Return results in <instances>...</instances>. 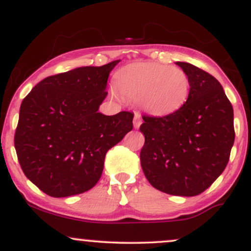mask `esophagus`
Returning <instances> with one entry per match:
<instances>
[{
  "label": "esophagus",
  "mask_w": 251,
  "mask_h": 251,
  "mask_svg": "<svg viewBox=\"0 0 251 251\" xmlns=\"http://www.w3.org/2000/svg\"><path fill=\"white\" fill-rule=\"evenodd\" d=\"M140 125H142V118H140L139 114L135 113L134 119H133V126H134V128H139Z\"/></svg>",
  "instance_id": "34e87169"
}]
</instances>
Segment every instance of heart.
<instances>
[{
    "instance_id": "obj_1",
    "label": "heart",
    "mask_w": 251,
    "mask_h": 251,
    "mask_svg": "<svg viewBox=\"0 0 251 251\" xmlns=\"http://www.w3.org/2000/svg\"><path fill=\"white\" fill-rule=\"evenodd\" d=\"M113 88L124 99L138 101L146 113L165 117L174 114L188 101L190 80L179 67L133 62L117 72Z\"/></svg>"
}]
</instances>
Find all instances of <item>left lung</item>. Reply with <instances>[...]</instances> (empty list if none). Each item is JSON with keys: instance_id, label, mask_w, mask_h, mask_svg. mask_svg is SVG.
I'll return each mask as SVG.
<instances>
[{"instance_id": "left-lung-1", "label": "left lung", "mask_w": 251, "mask_h": 251, "mask_svg": "<svg viewBox=\"0 0 251 251\" xmlns=\"http://www.w3.org/2000/svg\"><path fill=\"white\" fill-rule=\"evenodd\" d=\"M188 101L174 114L144 116V175L165 194L192 197L205 191L229 162L235 140L234 109L218 80L188 62Z\"/></svg>"}]
</instances>
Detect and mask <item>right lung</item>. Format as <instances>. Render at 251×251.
Segmentation results:
<instances>
[{
    "mask_svg": "<svg viewBox=\"0 0 251 251\" xmlns=\"http://www.w3.org/2000/svg\"><path fill=\"white\" fill-rule=\"evenodd\" d=\"M119 60L43 79L20 107L15 150L25 177L51 197L93 188L107 151L133 128V113L105 116L107 79Z\"/></svg>",
    "mask_w": 251,
    "mask_h": 251,
    "instance_id": "obj_1",
    "label": "right lung"
}]
</instances>
